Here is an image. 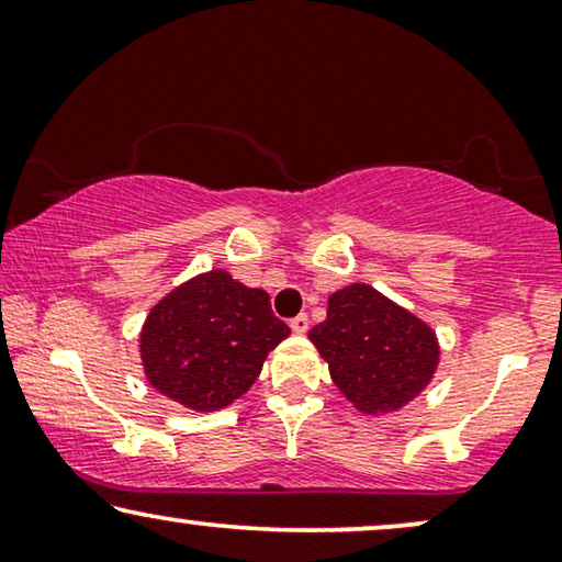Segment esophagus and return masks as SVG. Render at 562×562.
I'll use <instances>...</instances> for the list:
<instances>
[{"label": "esophagus", "instance_id": "34e87169", "mask_svg": "<svg viewBox=\"0 0 562 562\" xmlns=\"http://www.w3.org/2000/svg\"><path fill=\"white\" fill-rule=\"evenodd\" d=\"M289 327L294 329L296 335H304L306 329H310V317H306V314H296V317L289 322Z\"/></svg>", "mask_w": 562, "mask_h": 562}]
</instances>
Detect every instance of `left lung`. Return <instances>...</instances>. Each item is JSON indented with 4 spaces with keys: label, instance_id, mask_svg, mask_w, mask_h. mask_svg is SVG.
Returning a JSON list of instances; mask_svg holds the SVG:
<instances>
[{
    "label": "left lung",
    "instance_id": "8db88e82",
    "mask_svg": "<svg viewBox=\"0 0 562 562\" xmlns=\"http://www.w3.org/2000/svg\"><path fill=\"white\" fill-rule=\"evenodd\" d=\"M335 386L366 414H389L419 396L440 360L432 327L366 283L335 291L327 319L310 329Z\"/></svg>",
    "mask_w": 562,
    "mask_h": 562
}]
</instances>
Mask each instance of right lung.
<instances>
[{"instance_id":"right-lung-1","label":"right lung","mask_w":562,"mask_h":562,"mask_svg":"<svg viewBox=\"0 0 562 562\" xmlns=\"http://www.w3.org/2000/svg\"><path fill=\"white\" fill-rule=\"evenodd\" d=\"M289 333L263 289L243 286L217 268L153 306L140 333L145 375L189 409H222L256 383L268 352Z\"/></svg>"}]
</instances>
